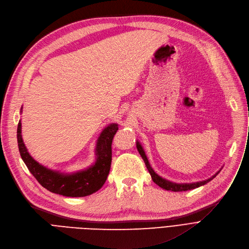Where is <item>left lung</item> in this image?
I'll list each match as a JSON object with an SVG mask.
<instances>
[{"mask_svg": "<svg viewBox=\"0 0 249 249\" xmlns=\"http://www.w3.org/2000/svg\"><path fill=\"white\" fill-rule=\"evenodd\" d=\"M137 149H138L140 155L142 156V160H143V162H144L145 166H147V169H148L149 173L151 174V177H152L153 181H154L158 186H160V188H163V189L167 190V191L182 192V191H188V190H192V189L198 188V187H200V186H203V185L207 184L208 182H210L212 179H214V178L217 176L218 173L220 172V171H218V172L214 175V176H212L211 178H209V179H207V180H205V181H202V182L190 183V184L173 183V182H170V181H168V180H166V179H164V178H162V177H160L158 174L155 173V171L153 170V168L151 167V165H150V163H149L147 156H145V154H144V151L142 150V145H141V143H140L139 142H137Z\"/></svg>", "mask_w": 249, "mask_h": 249, "instance_id": "1", "label": "left lung"}]
</instances>
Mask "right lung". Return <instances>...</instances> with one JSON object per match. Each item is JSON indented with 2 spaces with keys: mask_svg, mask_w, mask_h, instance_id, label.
I'll return each mask as SVG.
<instances>
[{
  "mask_svg": "<svg viewBox=\"0 0 249 249\" xmlns=\"http://www.w3.org/2000/svg\"><path fill=\"white\" fill-rule=\"evenodd\" d=\"M21 126V122H19L17 140L21 158L36 180L48 191L66 197H84L95 193L104 186L110 170L111 143L119 129L118 124H111L102 130L96 142L94 165L73 174L53 171L36 162L25 147Z\"/></svg>",
  "mask_w": 249,
  "mask_h": 249,
  "instance_id": "1",
  "label": "right lung"
}]
</instances>
